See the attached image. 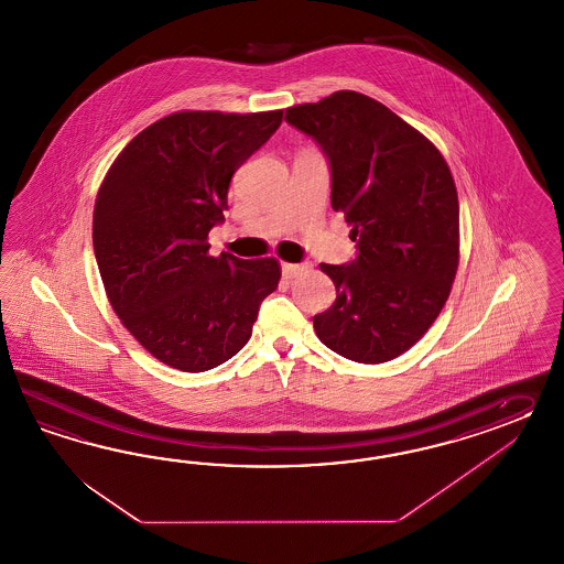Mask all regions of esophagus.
<instances>
[{
    "instance_id": "esophagus-1",
    "label": "esophagus",
    "mask_w": 564,
    "mask_h": 564,
    "mask_svg": "<svg viewBox=\"0 0 564 564\" xmlns=\"http://www.w3.org/2000/svg\"><path fill=\"white\" fill-rule=\"evenodd\" d=\"M307 267L304 264H293V262H283V276L285 279H295L297 274L304 273Z\"/></svg>"
}]
</instances>
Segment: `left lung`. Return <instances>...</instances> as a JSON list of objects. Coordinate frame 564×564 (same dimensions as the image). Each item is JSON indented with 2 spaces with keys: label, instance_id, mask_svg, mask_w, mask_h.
I'll return each mask as SVG.
<instances>
[{
  "label": "left lung",
  "instance_id": "obj_1",
  "mask_svg": "<svg viewBox=\"0 0 564 564\" xmlns=\"http://www.w3.org/2000/svg\"><path fill=\"white\" fill-rule=\"evenodd\" d=\"M333 170V209L359 254L321 264L333 307L314 316L328 349L357 364H386L411 349L440 316L459 264V205L452 170L429 139L359 91L288 108Z\"/></svg>",
  "mask_w": 564,
  "mask_h": 564
}]
</instances>
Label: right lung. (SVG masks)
<instances>
[{"label": "right lung", "mask_w": 564, "mask_h": 564, "mask_svg": "<svg viewBox=\"0 0 564 564\" xmlns=\"http://www.w3.org/2000/svg\"><path fill=\"white\" fill-rule=\"evenodd\" d=\"M283 110H178L131 139L98 188L91 242L108 302L167 367L226 364L252 335L279 260L209 254L231 176L273 135Z\"/></svg>", "instance_id": "right-lung-1"}]
</instances>
